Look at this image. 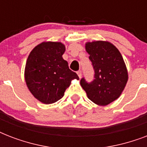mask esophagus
I'll list each match as a JSON object with an SVG mask.
<instances>
[{
    "label": "esophagus",
    "mask_w": 147,
    "mask_h": 147,
    "mask_svg": "<svg viewBox=\"0 0 147 147\" xmlns=\"http://www.w3.org/2000/svg\"><path fill=\"white\" fill-rule=\"evenodd\" d=\"M77 74H78V77H79V78H82V71H77Z\"/></svg>",
    "instance_id": "esophagus-1"
}]
</instances>
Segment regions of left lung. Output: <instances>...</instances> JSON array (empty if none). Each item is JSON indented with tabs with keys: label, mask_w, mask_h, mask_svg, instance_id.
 <instances>
[{
	"label": "left lung",
	"mask_w": 147,
	"mask_h": 147,
	"mask_svg": "<svg viewBox=\"0 0 147 147\" xmlns=\"http://www.w3.org/2000/svg\"><path fill=\"white\" fill-rule=\"evenodd\" d=\"M94 69V79L80 84L88 99L99 106H106L121 96L128 81V71L121 53L108 41L97 40L85 43Z\"/></svg>",
	"instance_id": "8db88e82"
}]
</instances>
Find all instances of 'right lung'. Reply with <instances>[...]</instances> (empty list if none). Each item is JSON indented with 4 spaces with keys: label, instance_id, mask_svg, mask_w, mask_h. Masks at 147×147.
I'll return each instance as SVG.
<instances>
[{
    "label": "right lung",
    "instance_id": "obj_1",
    "mask_svg": "<svg viewBox=\"0 0 147 147\" xmlns=\"http://www.w3.org/2000/svg\"><path fill=\"white\" fill-rule=\"evenodd\" d=\"M65 51L62 42L44 41L34 47L27 58L24 70L26 86L42 104L56 102L63 97L71 81L79 80L63 59Z\"/></svg>",
    "mask_w": 147,
    "mask_h": 147
}]
</instances>
